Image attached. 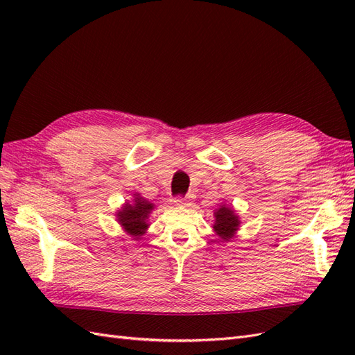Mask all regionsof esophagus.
Segmentation results:
<instances>
[{"label":"esophagus","instance_id":"1","mask_svg":"<svg viewBox=\"0 0 355 355\" xmlns=\"http://www.w3.org/2000/svg\"><path fill=\"white\" fill-rule=\"evenodd\" d=\"M189 200L187 198V197H180V196H178V197H175V200H173V202L176 204V206H184V204H187Z\"/></svg>","mask_w":355,"mask_h":355}]
</instances>
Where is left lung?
<instances>
[{
  "label": "left lung",
  "mask_w": 355,
  "mask_h": 355,
  "mask_svg": "<svg viewBox=\"0 0 355 355\" xmlns=\"http://www.w3.org/2000/svg\"><path fill=\"white\" fill-rule=\"evenodd\" d=\"M214 225L213 228L216 234L223 241H230V239L234 237L235 231L240 227L239 216L234 213V210L228 206H222L216 211H214Z\"/></svg>",
  "instance_id": "left-lung-1"
}]
</instances>
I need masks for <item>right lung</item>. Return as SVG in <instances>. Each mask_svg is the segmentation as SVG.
Here are the masks:
<instances>
[{
  "mask_svg": "<svg viewBox=\"0 0 355 355\" xmlns=\"http://www.w3.org/2000/svg\"><path fill=\"white\" fill-rule=\"evenodd\" d=\"M154 209L153 202H148L142 197H136L133 204H125L121 211H118L116 218L121 227L135 237L136 240L145 234L148 228V216L151 210Z\"/></svg>",
  "mask_w": 355,
  "mask_h": 355,
  "instance_id": "1",
  "label": "right lung"
}]
</instances>
